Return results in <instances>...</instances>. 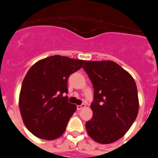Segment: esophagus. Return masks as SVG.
<instances>
[{
	"mask_svg": "<svg viewBox=\"0 0 158 158\" xmlns=\"http://www.w3.org/2000/svg\"><path fill=\"white\" fill-rule=\"evenodd\" d=\"M85 107V104H81V105L77 106V109L78 111H80V110H81L82 108H84Z\"/></svg>",
	"mask_w": 158,
	"mask_h": 158,
	"instance_id": "esophagus-1",
	"label": "esophagus"
}]
</instances>
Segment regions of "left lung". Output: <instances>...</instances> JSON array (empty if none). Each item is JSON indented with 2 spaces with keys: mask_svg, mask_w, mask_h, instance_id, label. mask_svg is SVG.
Returning a JSON list of instances; mask_svg holds the SVG:
<instances>
[{
  "mask_svg": "<svg viewBox=\"0 0 158 158\" xmlns=\"http://www.w3.org/2000/svg\"><path fill=\"white\" fill-rule=\"evenodd\" d=\"M82 68L94 88L93 115L85 123L88 134L96 142L112 143L127 132L138 115L136 83L112 61H88Z\"/></svg>",
  "mask_w": 158,
  "mask_h": 158,
  "instance_id": "obj_1",
  "label": "left lung"
}]
</instances>
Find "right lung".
I'll return each instance as SVG.
<instances>
[{
	"label": "right lung",
	"instance_id": "obj_1",
	"mask_svg": "<svg viewBox=\"0 0 158 158\" xmlns=\"http://www.w3.org/2000/svg\"><path fill=\"white\" fill-rule=\"evenodd\" d=\"M85 61L60 55L32 65L22 83L19 106L23 123L35 136L53 140L62 136L77 106L68 102L67 81Z\"/></svg>",
	"mask_w": 158,
	"mask_h": 158
}]
</instances>
